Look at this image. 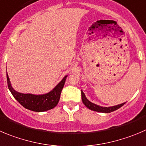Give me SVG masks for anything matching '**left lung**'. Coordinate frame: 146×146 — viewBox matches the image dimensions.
I'll use <instances>...</instances> for the list:
<instances>
[{"instance_id":"8db88e82","label":"left lung","mask_w":146,"mask_h":146,"mask_svg":"<svg viewBox=\"0 0 146 146\" xmlns=\"http://www.w3.org/2000/svg\"><path fill=\"white\" fill-rule=\"evenodd\" d=\"M81 98H82V102L84 104V105L88 108L89 110H93V111H99V112H104V113H110L111 112V111H114L115 110H118L119 108H120L121 107L124 105L125 103H122L121 104H118L117 106H114V107H100V106H98L96 104H93L92 102L88 101V99L86 97L85 94H84V92L81 91Z\"/></svg>"}]
</instances>
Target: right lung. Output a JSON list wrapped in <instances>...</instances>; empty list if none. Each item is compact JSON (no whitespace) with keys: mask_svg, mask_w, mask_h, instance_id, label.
Instances as JSON below:
<instances>
[{"mask_svg":"<svg viewBox=\"0 0 146 146\" xmlns=\"http://www.w3.org/2000/svg\"><path fill=\"white\" fill-rule=\"evenodd\" d=\"M66 77L67 76L64 77L63 79L54 87L52 91L43 95L21 94L16 92L11 85L9 78L7 74L8 87L13 97L26 109L34 111H44L54 108L58 104Z\"/></svg>","mask_w":146,"mask_h":146,"instance_id":"1","label":"right lung"}]
</instances>
